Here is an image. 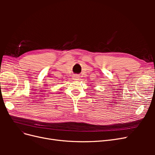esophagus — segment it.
<instances>
[{
	"instance_id": "obj_1",
	"label": "esophagus",
	"mask_w": 155,
	"mask_h": 155,
	"mask_svg": "<svg viewBox=\"0 0 155 155\" xmlns=\"http://www.w3.org/2000/svg\"><path fill=\"white\" fill-rule=\"evenodd\" d=\"M73 79H74V80H78V79H79V76L77 74L74 75L73 76Z\"/></svg>"
}]
</instances>
